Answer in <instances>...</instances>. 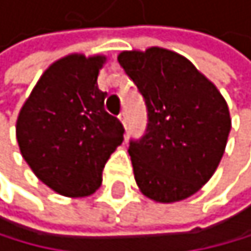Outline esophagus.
Listing matches in <instances>:
<instances>
[{
	"label": "esophagus",
	"mask_w": 251,
	"mask_h": 251,
	"mask_svg": "<svg viewBox=\"0 0 251 251\" xmlns=\"http://www.w3.org/2000/svg\"><path fill=\"white\" fill-rule=\"evenodd\" d=\"M119 118V121H121V123H123V126L127 128V116H126V111H123V113H121V115L118 116Z\"/></svg>",
	"instance_id": "obj_1"
}]
</instances>
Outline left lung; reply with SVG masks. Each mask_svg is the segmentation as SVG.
Here are the masks:
<instances>
[{"instance_id":"left-lung-1","label":"left lung","mask_w":251,"mask_h":251,"mask_svg":"<svg viewBox=\"0 0 251 251\" xmlns=\"http://www.w3.org/2000/svg\"><path fill=\"white\" fill-rule=\"evenodd\" d=\"M118 61L148 108L146 133L128 146L136 185L157 202L192 197L212 177L226 148V100L189 59L171 50L123 51Z\"/></svg>"}]
</instances>
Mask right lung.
Listing matches in <instances>:
<instances>
[{
	"instance_id": "1",
	"label": "right lung",
	"mask_w": 251,
	"mask_h": 251,
	"mask_svg": "<svg viewBox=\"0 0 251 251\" xmlns=\"http://www.w3.org/2000/svg\"><path fill=\"white\" fill-rule=\"evenodd\" d=\"M106 58L69 54L47 69L23 103L17 141L32 173L71 198L93 195L106 160L124 140L119 119L103 108L97 75Z\"/></svg>"
}]
</instances>
